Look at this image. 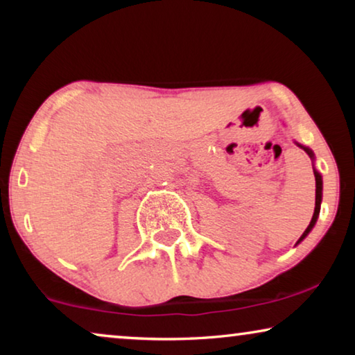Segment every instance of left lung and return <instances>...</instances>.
Segmentation results:
<instances>
[{
  "label": "left lung",
  "instance_id": "obj_1",
  "mask_svg": "<svg viewBox=\"0 0 355 355\" xmlns=\"http://www.w3.org/2000/svg\"><path fill=\"white\" fill-rule=\"evenodd\" d=\"M295 145L302 148L304 152L309 155L310 159H312V163H315V153L312 152V148L305 147V145L297 144V142H295ZM313 174H315V210H313V216H312V220H310V225L307 226V230L304 231V234L299 237L297 242H295V245H299L300 242H302L305 237L310 234V231H312L313 226L317 225V220H318V215H320V205H322V198H323V179H322V174H320L317 169H315V166H313Z\"/></svg>",
  "mask_w": 355,
  "mask_h": 355
}]
</instances>
